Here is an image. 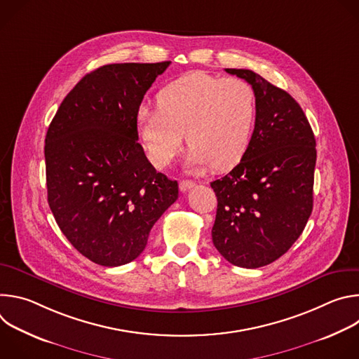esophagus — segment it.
I'll list each match as a JSON object with an SVG mask.
<instances>
[{"label": "esophagus", "instance_id": "34e87169", "mask_svg": "<svg viewBox=\"0 0 359 359\" xmlns=\"http://www.w3.org/2000/svg\"><path fill=\"white\" fill-rule=\"evenodd\" d=\"M196 186V183L194 182H191V180H182L180 183H179V189H180V191H187V190H190L191 187H194Z\"/></svg>", "mask_w": 359, "mask_h": 359}]
</instances>
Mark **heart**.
<instances>
[{
  "label": "heart",
  "mask_w": 359,
  "mask_h": 359,
  "mask_svg": "<svg viewBox=\"0 0 359 359\" xmlns=\"http://www.w3.org/2000/svg\"><path fill=\"white\" fill-rule=\"evenodd\" d=\"M255 116L257 97L247 82L191 72L159 90L158 109L142 105L136 128L153 166L166 168L186 133L191 146L189 166L220 170L243 158Z\"/></svg>",
  "instance_id": "b5f03b06"
}]
</instances>
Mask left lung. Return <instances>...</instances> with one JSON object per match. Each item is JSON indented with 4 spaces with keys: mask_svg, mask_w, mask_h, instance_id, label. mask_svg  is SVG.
<instances>
[{
    "mask_svg": "<svg viewBox=\"0 0 359 359\" xmlns=\"http://www.w3.org/2000/svg\"><path fill=\"white\" fill-rule=\"evenodd\" d=\"M247 81L257 116L240 163L210 183L217 196L215 247L244 269L267 266L301 236L313 212L316 137L297 100L250 69H226Z\"/></svg>",
    "mask_w": 359,
    "mask_h": 359,
    "instance_id": "8db88e82",
    "label": "left lung"
}]
</instances>
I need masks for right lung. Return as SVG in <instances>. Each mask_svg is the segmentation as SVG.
<instances>
[{
  "label": "right lung",
  "instance_id": "add662e5",
  "mask_svg": "<svg viewBox=\"0 0 359 359\" xmlns=\"http://www.w3.org/2000/svg\"><path fill=\"white\" fill-rule=\"evenodd\" d=\"M170 61L111 64L65 96L45 136L48 204L68 241L90 262H133L177 200L179 186L147 161L136 112Z\"/></svg>",
  "mask_w": 359,
  "mask_h": 359
}]
</instances>
